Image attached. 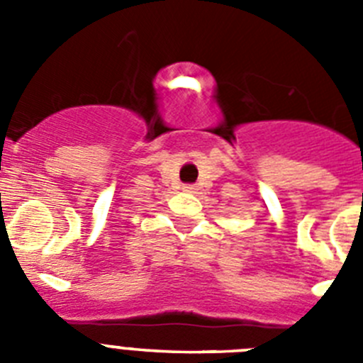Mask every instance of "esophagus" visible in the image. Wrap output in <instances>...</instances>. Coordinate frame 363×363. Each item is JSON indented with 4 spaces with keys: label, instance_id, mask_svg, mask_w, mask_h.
I'll list each match as a JSON object with an SVG mask.
<instances>
[{
    "label": "esophagus",
    "instance_id": "34e87169",
    "mask_svg": "<svg viewBox=\"0 0 363 363\" xmlns=\"http://www.w3.org/2000/svg\"><path fill=\"white\" fill-rule=\"evenodd\" d=\"M192 189H194V187H192V185H185V187H184V191H187V192H192Z\"/></svg>",
    "mask_w": 363,
    "mask_h": 363
}]
</instances>
